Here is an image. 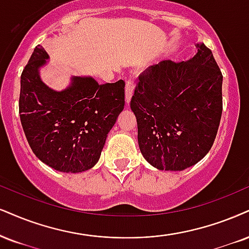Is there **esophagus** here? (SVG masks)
Segmentation results:
<instances>
[{
    "mask_svg": "<svg viewBox=\"0 0 249 249\" xmlns=\"http://www.w3.org/2000/svg\"><path fill=\"white\" fill-rule=\"evenodd\" d=\"M133 93H134V82L133 79L129 78L127 82H125V103L129 104Z\"/></svg>",
    "mask_w": 249,
    "mask_h": 249,
    "instance_id": "1",
    "label": "esophagus"
}]
</instances>
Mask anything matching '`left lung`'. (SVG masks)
<instances>
[{"label":"left lung","instance_id":"1","mask_svg":"<svg viewBox=\"0 0 249 249\" xmlns=\"http://www.w3.org/2000/svg\"><path fill=\"white\" fill-rule=\"evenodd\" d=\"M188 61L165 60L141 73L130 101L143 157L182 171L209 152L223 110V75L213 52L197 44Z\"/></svg>","mask_w":249,"mask_h":249}]
</instances>
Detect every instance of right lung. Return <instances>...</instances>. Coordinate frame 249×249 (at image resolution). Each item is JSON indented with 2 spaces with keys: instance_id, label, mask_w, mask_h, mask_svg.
I'll list each match as a JSON object with an SVG mask.
<instances>
[{
  "instance_id": "obj_1",
  "label": "right lung",
  "mask_w": 249,
  "mask_h": 249,
  "mask_svg": "<svg viewBox=\"0 0 249 249\" xmlns=\"http://www.w3.org/2000/svg\"><path fill=\"white\" fill-rule=\"evenodd\" d=\"M47 60L38 45L20 76L19 116L26 140L36 157L54 170H90L124 107V82L98 84L92 77L75 76L68 88L54 91L39 75Z\"/></svg>"
}]
</instances>
